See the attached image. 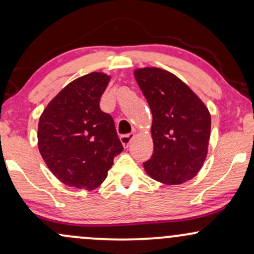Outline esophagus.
Instances as JSON below:
<instances>
[{"mask_svg": "<svg viewBox=\"0 0 254 254\" xmlns=\"http://www.w3.org/2000/svg\"><path fill=\"white\" fill-rule=\"evenodd\" d=\"M132 137H133V133H125V135L121 136V142L123 143L124 147H127V145L130 144Z\"/></svg>", "mask_w": 254, "mask_h": 254, "instance_id": "34e87169", "label": "esophagus"}]
</instances>
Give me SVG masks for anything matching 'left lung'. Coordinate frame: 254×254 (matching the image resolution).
<instances>
[{
  "label": "left lung",
  "instance_id": "obj_1",
  "mask_svg": "<svg viewBox=\"0 0 254 254\" xmlns=\"http://www.w3.org/2000/svg\"><path fill=\"white\" fill-rule=\"evenodd\" d=\"M151 115L153 155L143 162L153 179L168 185L190 180L203 166L210 137V113L176 75L159 68L135 70Z\"/></svg>",
  "mask_w": 254,
  "mask_h": 254
}]
</instances>
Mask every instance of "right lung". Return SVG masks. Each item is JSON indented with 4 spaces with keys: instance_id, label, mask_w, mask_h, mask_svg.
Masks as SVG:
<instances>
[{
    "instance_id": "1",
    "label": "right lung",
    "mask_w": 254,
    "mask_h": 254,
    "mask_svg": "<svg viewBox=\"0 0 254 254\" xmlns=\"http://www.w3.org/2000/svg\"><path fill=\"white\" fill-rule=\"evenodd\" d=\"M109 82L104 72L78 77L40 116L39 151L49 170L65 185L94 190L123 151L113 118L99 105Z\"/></svg>"
}]
</instances>
